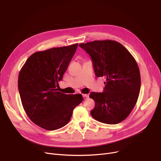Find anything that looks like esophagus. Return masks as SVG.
Listing matches in <instances>:
<instances>
[{
  "instance_id": "34e87169",
  "label": "esophagus",
  "mask_w": 161,
  "mask_h": 161,
  "mask_svg": "<svg viewBox=\"0 0 161 161\" xmlns=\"http://www.w3.org/2000/svg\"><path fill=\"white\" fill-rule=\"evenodd\" d=\"M83 97L85 98V99H86V98H87L88 97H89V95H87V94H83Z\"/></svg>"
}]
</instances>
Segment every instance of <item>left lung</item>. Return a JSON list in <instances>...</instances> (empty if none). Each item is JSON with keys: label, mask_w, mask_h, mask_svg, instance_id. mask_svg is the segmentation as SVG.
Here are the masks:
<instances>
[{"label": "left lung", "mask_w": 161, "mask_h": 161, "mask_svg": "<svg viewBox=\"0 0 161 161\" xmlns=\"http://www.w3.org/2000/svg\"><path fill=\"white\" fill-rule=\"evenodd\" d=\"M90 55L97 77L106 78L103 92H91L97 121L117 124L127 117L138 100L141 79L137 63L121 44L110 40L79 44Z\"/></svg>", "instance_id": "left-lung-1"}]
</instances>
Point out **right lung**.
<instances>
[{
	"label": "right lung",
	"instance_id": "right-lung-1",
	"mask_svg": "<svg viewBox=\"0 0 161 161\" xmlns=\"http://www.w3.org/2000/svg\"><path fill=\"white\" fill-rule=\"evenodd\" d=\"M78 45L33 53L19 72L18 89L24 110L42 129L62 128L70 121L75 107L83 101L81 94L66 95L57 89Z\"/></svg>",
	"mask_w": 161,
	"mask_h": 161
}]
</instances>
